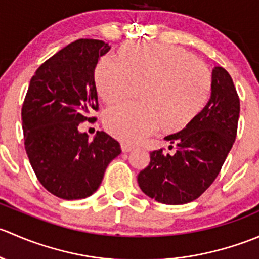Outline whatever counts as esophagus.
Masks as SVG:
<instances>
[{
    "mask_svg": "<svg viewBox=\"0 0 259 259\" xmlns=\"http://www.w3.org/2000/svg\"><path fill=\"white\" fill-rule=\"evenodd\" d=\"M133 149H134V146L127 144V143H121V150L122 153H129V151H132Z\"/></svg>",
    "mask_w": 259,
    "mask_h": 259,
    "instance_id": "1",
    "label": "esophagus"
}]
</instances>
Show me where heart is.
I'll return each mask as SVG.
<instances>
[{
    "label": "heart",
    "mask_w": 259,
    "mask_h": 259,
    "mask_svg": "<svg viewBox=\"0 0 259 259\" xmlns=\"http://www.w3.org/2000/svg\"><path fill=\"white\" fill-rule=\"evenodd\" d=\"M119 61L101 59L95 83L106 104L129 100L139 90L142 103L115 106L104 116L106 130L122 142H139L159 126L168 133L183 130L209 99V71L184 49L130 44L119 51Z\"/></svg>",
    "instance_id": "heart-1"
}]
</instances>
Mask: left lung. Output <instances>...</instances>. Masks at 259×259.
Wrapping results in <instances>:
<instances>
[{"label":"left lung","instance_id":"1","mask_svg":"<svg viewBox=\"0 0 259 259\" xmlns=\"http://www.w3.org/2000/svg\"><path fill=\"white\" fill-rule=\"evenodd\" d=\"M239 110L241 104L231 75L215 66L210 99L204 109L187 127L164 138L176 144V153L165 154L163 149L150 153V163L138 176L143 193L170 205L199 198L217 178L233 146Z\"/></svg>","mask_w":259,"mask_h":259}]
</instances>
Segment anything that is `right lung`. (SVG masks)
Wrapping results in <instances>:
<instances>
[{
	"label": "right lung",
	"instance_id": "right-lung-1",
	"mask_svg": "<svg viewBox=\"0 0 259 259\" xmlns=\"http://www.w3.org/2000/svg\"><path fill=\"white\" fill-rule=\"evenodd\" d=\"M110 50L80 38L44 62L30 81L22 105L25 149L38 182L61 199H83L100 187L120 144L98 132L89 142L79 125L98 110L95 67Z\"/></svg>",
	"mask_w": 259,
	"mask_h": 259
}]
</instances>
